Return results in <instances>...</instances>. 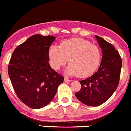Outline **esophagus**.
Returning a JSON list of instances; mask_svg holds the SVG:
<instances>
[{
	"label": "esophagus",
	"instance_id": "34e87169",
	"mask_svg": "<svg viewBox=\"0 0 131 131\" xmlns=\"http://www.w3.org/2000/svg\"><path fill=\"white\" fill-rule=\"evenodd\" d=\"M70 81H71V80H70L69 79L67 78H64V82L65 83H68L70 82Z\"/></svg>",
	"mask_w": 131,
	"mask_h": 131
}]
</instances>
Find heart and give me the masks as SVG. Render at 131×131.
Returning <instances> with one entry per match:
<instances>
[{
  "label": "heart",
  "instance_id": "1",
  "mask_svg": "<svg viewBox=\"0 0 131 131\" xmlns=\"http://www.w3.org/2000/svg\"><path fill=\"white\" fill-rule=\"evenodd\" d=\"M51 66L59 70L69 60L67 72L72 76L86 78L92 74L100 64L101 53L97 45L81 38H72L62 41L59 46L49 48ZM69 60H68V59Z\"/></svg>",
  "mask_w": 131,
  "mask_h": 131
}]
</instances>
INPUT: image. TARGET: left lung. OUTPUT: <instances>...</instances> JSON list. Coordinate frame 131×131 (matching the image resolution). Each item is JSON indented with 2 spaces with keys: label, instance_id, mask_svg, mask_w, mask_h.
I'll use <instances>...</instances> for the list:
<instances>
[{
  "label": "left lung",
  "instance_id": "obj_1",
  "mask_svg": "<svg viewBox=\"0 0 131 131\" xmlns=\"http://www.w3.org/2000/svg\"><path fill=\"white\" fill-rule=\"evenodd\" d=\"M102 50V60L98 71L91 77L80 81L81 89L75 94L83 104L98 106L113 95L119 83L122 59L114 46L102 37L95 36Z\"/></svg>",
  "mask_w": 131,
  "mask_h": 131
}]
</instances>
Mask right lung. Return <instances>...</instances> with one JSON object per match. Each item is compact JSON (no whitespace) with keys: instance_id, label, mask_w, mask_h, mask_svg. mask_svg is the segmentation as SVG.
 I'll use <instances>...</instances> for the list:
<instances>
[{"instance_id":"obj_1","label":"right lung","mask_w":131,"mask_h":131,"mask_svg":"<svg viewBox=\"0 0 131 131\" xmlns=\"http://www.w3.org/2000/svg\"><path fill=\"white\" fill-rule=\"evenodd\" d=\"M55 39L35 34L14 50L8 74L18 97L33 109L47 106L55 97L64 77L49 64L48 51Z\"/></svg>"}]
</instances>
